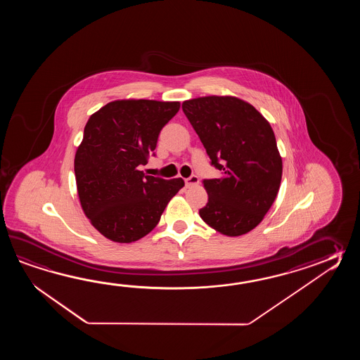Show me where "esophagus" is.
<instances>
[{
	"label": "esophagus",
	"instance_id": "obj_1",
	"mask_svg": "<svg viewBox=\"0 0 360 360\" xmlns=\"http://www.w3.org/2000/svg\"><path fill=\"white\" fill-rule=\"evenodd\" d=\"M199 179L197 175H191V177H188L186 180H185V185H186V188H191V186H195V185H198Z\"/></svg>",
	"mask_w": 360,
	"mask_h": 360
}]
</instances>
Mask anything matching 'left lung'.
I'll return each instance as SVG.
<instances>
[{
	"label": "left lung",
	"instance_id": "8db88e82",
	"mask_svg": "<svg viewBox=\"0 0 360 360\" xmlns=\"http://www.w3.org/2000/svg\"><path fill=\"white\" fill-rule=\"evenodd\" d=\"M183 110L211 166L221 171L219 179L202 181L208 202L199 216L229 237L251 231L276 200L282 180L270 123L251 104L231 96L186 100Z\"/></svg>",
	"mask_w": 360,
	"mask_h": 360
}]
</instances>
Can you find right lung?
<instances>
[{
	"mask_svg": "<svg viewBox=\"0 0 360 360\" xmlns=\"http://www.w3.org/2000/svg\"><path fill=\"white\" fill-rule=\"evenodd\" d=\"M179 109V101L117 100L86 123L75 158L77 191L84 214L108 239L130 243L150 233L183 188V179L139 169Z\"/></svg>",
	"mask_w": 360,
	"mask_h": 360,
	"instance_id": "1",
	"label": "right lung"
}]
</instances>
